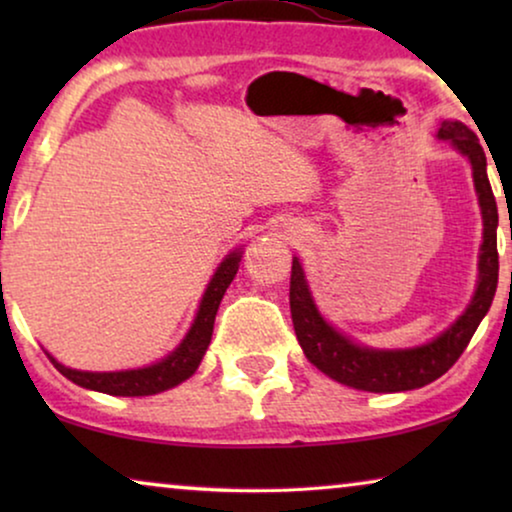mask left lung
Returning <instances> with one entry per match:
<instances>
[{"label": "left lung", "mask_w": 512, "mask_h": 512, "mask_svg": "<svg viewBox=\"0 0 512 512\" xmlns=\"http://www.w3.org/2000/svg\"><path fill=\"white\" fill-rule=\"evenodd\" d=\"M438 137L452 142L454 149H459L471 160L475 191H478L482 209V226H485L478 291H475L466 312L443 335H438L429 345L398 349V352H377V349L354 345L333 326H328L317 312V305H314L310 289H307L303 268H300L298 258H293L289 303L296 338L310 363L333 380L347 384V387L389 394V391L419 389L438 380L464 354L494 300L496 282H499V251H496L499 212H496V200L487 179L485 151H482L478 137L459 121H443Z\"/></svg>", "instance_id": "1"}]
</instances>
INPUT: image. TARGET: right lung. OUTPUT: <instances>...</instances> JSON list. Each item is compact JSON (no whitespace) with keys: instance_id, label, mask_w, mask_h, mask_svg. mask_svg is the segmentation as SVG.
<instances>
[{"instance_id":"right-lung-1","label":"right lung","mask_w":512,"mask_h":512,"mask_svg":"<svg viewBox=\"0 0 512 512\" xmlns=\"http://www.w3.org/2000/svg\"><path fill=\"white\" fill-rule=\"evenodd\" d=\"M240 251H233L221 268L214 272L212 282H209L205 296H202L198 317H195L191 331L184 338V342L167 356V359L153 363L149 368L139 370H121V373H86V370H72L62 366L51 356L53 366L60 370L67 380H72L79 387L102 391L109 396H151L160 394V391L177 387L198 370L202 356H205L209 340H212L214 319L219 312L221 298L226 289L237 275L240 268Z\"/></svg>"}]
</instances>
